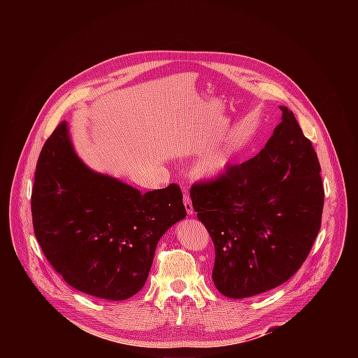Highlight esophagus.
<instances>
[{"mask_svg":"<svg viewBox=\"0 0 358 358\" xmlns=\"http://www.w3.org/2000/svg\"><path fill=\"white\" fill-rule=\"evenodd\" d=\"M182 199H184V207H185V210H187L188 215H192V214H194V207H192V202H191V196H189V194H188V192H185Z\"/></svg>","mask_w":358,"mask_h":358,"instance_id":"1","label":"esophagus"}]
</instances>
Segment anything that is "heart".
Instances as JSON below:
<instances>
[{
    "label": "heart",
    "mask_w": 358,
    "mask_h": 358,
    "mask_svg": "<svg viewBox=\"0 0 358 358\" xmlns=\"http://www.w3.org/2000/svg\"><path fill=\"white\" fill-rule=\"evenodd\" d=\"M231 163V150L220 147L203 156L194 169V174L199 178H218L221 177Z\"/></svg>",
    "instance_id": "b5f03b06"
}]
</instances>
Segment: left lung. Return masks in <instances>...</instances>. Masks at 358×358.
Returning <instances> with one entry per match:
<instances>
[{"label":"left lung","mask_w":358,"mask_h":358,"mask_svg":"<svg viewBox=\"0 0 358 358\" xmlns=\"http://www.w3.org/2000/svg\"><path fill=\"white\" fill-rule=\"evenodd\" d=\"M280 110L282 122L257 156L189 191L215 246L214 285L227 297L245 299L289 280L320 231V163L293 112Z\"/></svg>","instance_id":"obj_1"}]
</instances>
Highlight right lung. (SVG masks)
<instances>
[{"instance_id":"right-lung-1","label":"right lung","mask_w":358,"mask_h":358,"mask_svg":"<svg viewBox=\"0 0 358 358\" xmlns=\"http://www.w3.org/2000/svg\"><path fill=\"white\" fill-rule=\"evenodd\" d=\"M31 210L36 241L64 280L115 301L144 286L160 238L187 215L177 184L141 194L86 167L66 122L41 150Z\"/></svg>"}]
</instances>
